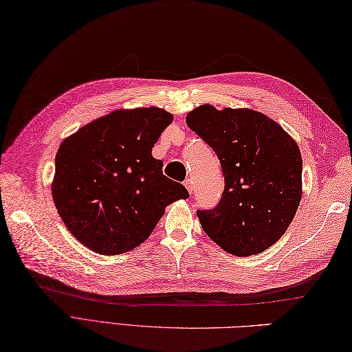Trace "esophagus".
<instances>
[{"label": "esophagus", "mask_w": 352, "mask_h": 352, "mask_svg": "<svg viewBox=\"0 0 352 352\" xmlns=\"http://www.w3.org/2000/svg\"><path fill=\"white\" fill-rule=\"evenodd\" d=\"M184 184H185V186H186L188 192L192 194V191H194V182H192V179H186V181H185Z\"/></svg>", "instance_id": "esophagus-1"}]
</instances>
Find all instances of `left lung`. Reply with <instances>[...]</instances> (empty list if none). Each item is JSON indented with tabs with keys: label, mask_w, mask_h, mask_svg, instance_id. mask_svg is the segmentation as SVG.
I'll return each mask as SVG.
<instances>
[{
	"label": "left lung",
	"mask_w": 352,
	"mask_h": 352,
	"mask_svg": "<svg viewBox=\"0 0 352 352\" xmlns=\"http://www.w3.org/2000/svg\"><path fill=\"white\" fill-rule=\"evenodd\" d=\"M191 130L215 151L224 192L200 224L228 254L255 255L284 236L302 200V155L278 122L252 109L203 104L186 115Z\"/></svg>",
	"instance_id": "8db88e82"
}]
</instances>
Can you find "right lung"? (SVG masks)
I'll return each instance as SVG.
<instances>
[{
    "instance_id": "right-lung-1",
    "label": "right lung",
    "mask_w": 352,
    "mask_h": 352,
    "mask_svg": "<svg viewBox=\"0 0 352 352\" xmlns=\"http://www.w3.org/2000/svg\"><path fill=\"white\" fill-rule=\"evenodd\" d=\"M173 115L160 107L118 109L83 125L59 144L52 197L82 245L116 255L143 243L185 186L162 175L152 157Z\"/></svg>"
}]
</instances>
